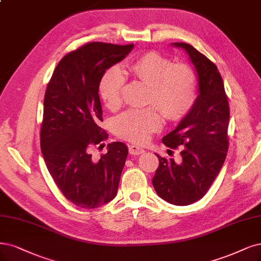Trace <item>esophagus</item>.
I'll return each mask as SVG.
<instances>
[{
  "label": "esophagus",
  "mask_w": 261,
  "mask_h": 261,
  "mask_svg": "<svg viewBox=\"0 0 261 261\" xmlns=\"http://www.w3.org/2000/svg\"><path fill=\"white\" fill-rule=\"evenodd\" d=\"M128 151H129V153L133 154V155H140V154L143 153V152H145V150H143V148L138 147V146H136V145L129 146Z\"/></svg>",
  "instance_id": "obj_1"
}]
</instances>
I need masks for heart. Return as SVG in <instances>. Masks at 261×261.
Wrapping results in <instances>:
<instances>
[{
    "mask_svg": "<svg viewBox=\"0 0 261 261\" xmlns=\"http://www.w3.org/2000/svg\"><path fill=\"white\" fill-rule=\"evenodd\" d=\"M126 72L148 85L147 103L156 108L129 109L116 116L113 130L120 138L143 142L161 128V112L167 121L179 122L192 111L197 98V76L192 68L174 65L169 58L151 50L132 60L126 66ZM123 86L124 76L118 67L108 68L102 73L98 92L109 109L120 106Z\"/></svg>",
    "mask_w": 261,
    "mask_h": 261,
    "instance_id": "b5f03b06",
    "label": "heart"
}]
</instances>
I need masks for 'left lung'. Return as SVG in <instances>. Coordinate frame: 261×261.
Segmentation results:
<instances>
[{"label": "left lung", "instance_id": "1", "mask_svg": "<svg viewBox=\"0 0 261 261\" xmlns=\"http://www.w3.org/2000/svg\"><path fill=\"white\" fill-rule=\"evenodd\" d=\"M184 48L199 76V96L192 111L162 141L181 148V162L156 154L159 167L152 179L155 192L166 202L185 206L201 200L219 174L229 149L230 109L219 71L202 53L187 43Z\"/></svg>", "mask_w": 261, "mask_h": 261}]
</instances>
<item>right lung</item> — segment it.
Masks as SVG:
<instances>
[{"instance_id":"right-lung-1","label":"right lung","mask_w":261,"mask_h":261,"mask_svg":"<svg viewBox=\"0 0 261 261\" xmlns=\"http://www.w3.org/2000/svg\"><path fill=\"white\" fill-rule=\"evenodd\" d=\"M133 47L134 44L86 43L59 61L45 92L42 154L61 193L81 208L99 207L118 192L127 147L111 142L99 161H94L91 149L108 139L99 126V80Z\"/></svg>"}]
</instances>
